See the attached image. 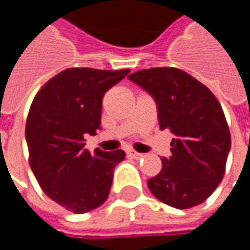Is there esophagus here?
Returning a JSON list of instances; mask_svg holds the SVG:
<instances>
[{"label": "esophagus", "mask_w": 250, "mask_h": 250, "mask_svg": "<svg viewBox=\"0 0 250 250\" xmlns=\"http://www.w3.org/2000/svg\"><path fill=\"white\" fill-rule=\"evenodd\" d=\"M128 156L133 157V159H142V157H143V154H142V153L133 151V150H129V151H128Z\"/></svg>", "instance_id": "34e87169"}]
</instances>
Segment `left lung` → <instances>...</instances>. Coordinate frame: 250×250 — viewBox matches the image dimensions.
<instances>
[{
	"label": "left lung",
	"mask_w": 250,
	"mask_h": 250,
	"mask_svg": "<svg viewBox=\"0 0 250 250\" xmlns=\"http://www.w3.org/2000/svg\"><path fill=\"white\" fill-rule=\"evenodd\" d=\"M128 78L151 94L160 128L174 135L171 156L147 179L150 192L175 208L203 203L223 181L231 149L221 104L203 83L177 68H150Z\"/></svg>",
	"instance_id": "8db88e82"
}]
</instances>
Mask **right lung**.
Listing matches in <instances>:
<instances>
[{
    "label": "right lung",
    "mask_w": 250,
    "mask_h": 250,
    "mask_svg": "<svg viewBox=\"0 0 250 250\" xmlns=\"http://www.w3.org/2000/svg\"><path fill=\"white\" fill-rule=\"evenodd\" d=\"M128 73L69 68L45 83L30 105L24 132L30 168L44 193L75 214L107 200L114 168L125 159L122 150L83 147L84 133L100 129L105 91Z\"/></svg>",
    "instance_id": "obj_1"
}]
</instances>
